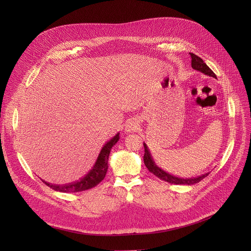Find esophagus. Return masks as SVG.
<instances>
[{"label":"esophagus","mask_w":251,"mask_h":251,"mask_svg":"<svg viewBox=\"0 0 251 251\" xmlns=\"http://www.w3.org/2000/svg\"><path fill=\"white\" fill-rule=\"evenodd\" d=\"M137 128H138V123L135 120H129L126 124L125 131L127 133H131V132H134Z\"/></svg>","instance_id":"34e87169"}]
</instances>
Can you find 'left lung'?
Returning <instances> with one entry per match:
<instances>
[{
    "label": "left lung",
    "mask_w": 251,
    "mask_h": 251,
    "mask_svg": "<svg viewBox=\"0 0 251 251\" xmlns=\"http://www.w3.org/2000/svg\"><path fill=\"white\" fill-rule=\"evenodd\" d=\"M191 54V57H192V67L198 71H201V73L210 76V77H214L217 78V75H214L213 71L203 62V60L196 55L195 53H190ZM144 145V149H145V154H144V163L147 167V169L152 173L154 174L156 176H158L159 178H161V180L165 181V182H168V183H171V184H175V185H194V184H197L199 182H201L203 177H205L209 173H206V174H203L200 176H197V177H189V178H183V177H177L176 176H173L167 172H165L164 170H162L161 168H159L152 156H151V153L147 147V145L143 144Z\"/></svg>",
    "instance_id": "1"
}]
</instances>
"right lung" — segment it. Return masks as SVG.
Instances as JSON below:
<instances>
[{
  "label": "right lung",
  "instance_id": "obj_1",
  "mask_svg": "<svg viewBox=\"0 0 251 251\" xmlns=\"http://www.w3.org/2000/svg\"><path fill=\"white\" fill-rule=\"evenodd\" d=\"M119 140V133H117L111 140H109L102 147L98 158L92 167V169L79 181L67 185H51L44 181V183L51 188L52 190L60 193H77L89 190L97 186L103 178L108 170V157L112 147L116 144Z\"/></svg>",
  "mask_w": 251,
  "mask_h": 251
}]
</instances>
